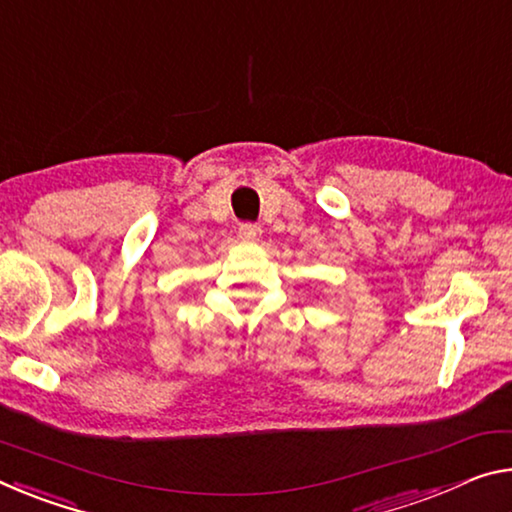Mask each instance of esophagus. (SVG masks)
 <instances>
[{"mask_svg":"<svg viewBox=\"0 0 512 512\" xmlns=\"http://www.w3.org/2000/svg\"><path fill=\"white\" fill-rule=\"evenodd\" d=\"M259 234H262V230H259L257 223H241L239 225V237L243 241H257Z\"/></svg>","mask_w":512,"mask_h":512,"instance_id":"1","label":"esophagus"}]
</instances>
